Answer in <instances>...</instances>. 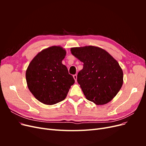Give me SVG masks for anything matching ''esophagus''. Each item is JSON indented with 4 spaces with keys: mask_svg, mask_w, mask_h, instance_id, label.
I'll use <instances>...</instances> for the list:
<instances>
[{
    "mask_svg": "<svg viewBox=\"0 0 146 146\" xmlns=\"http://www.w3.org/2000/svg\"><path fill=\"white\" fill-rule=\"evenodd\" d=\"M73 77H74V78L75 81H76V82H77V74H75V75H74V76H73Z\"/></svg>",
    "mask_w": 146,
    "mask_h": 146,
    "instance_id": "obj_1",
    "label": "esophagus"
}]
</instances>
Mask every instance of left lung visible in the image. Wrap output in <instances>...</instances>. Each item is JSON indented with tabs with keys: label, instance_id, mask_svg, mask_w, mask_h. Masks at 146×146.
Wrapping results in <instances>:
<instances>
[{
	"label": "left lung",
	"instance_id": "obj_1",
	"mask_svg": "<svg viewBox=\"0 0 146 146\" xmlns=\"http://www.w3.org/2000/svg\"><path fill=\"white\" fill-rule=\"evenodd\" d=\"M70 51L83 63L77 82L86 99L98 105L112 100L123 84V71L117 61L108 52L96 46L72 47Z\"/></svg>",
	"mask_w": 146,
	"mask_h": 146
}]
</instances>
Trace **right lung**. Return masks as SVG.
Listing matches in <instances>:
<instances>
[{
  "label": "right lung",
  "instance_id": "obj_1",
  "mask_svg": "<svg viewBox=\"0 0 146 146\" xmlns=\"http://www.w3.org/2000/svg\"><path fill=\"white\" fill-rule=\"evenodd\" d=\"M66 51L61 46L43 49L31 61L25 77L29 90L40 102L52 105L63 100L75 83L62 64Z\"/></svg>",
  "mask_w": 146,
  "mask_h": 146
}]
</instances>
